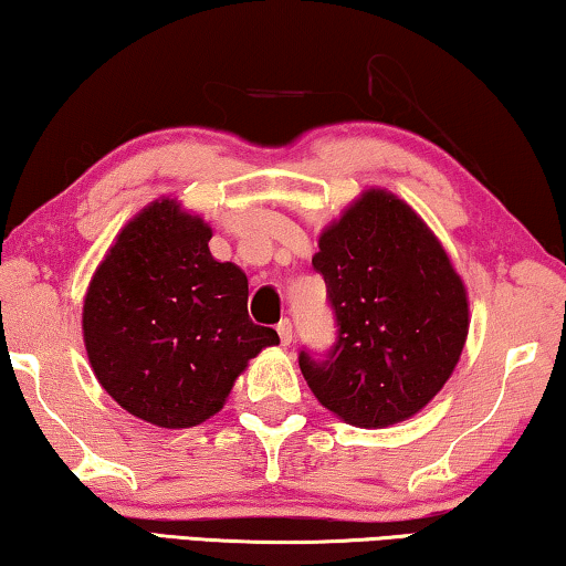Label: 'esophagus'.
Masks as SVG:
<instances>
[{
	"label": "esophagus",
	"mask_w": 566,
	"mask_h": 566,
	"mask_svg": "<svg viewBox=\"0 0 566 566\" xmlns=\"http://www.w3.org/2000/svg\"><path fill=\"white\" fill-rule=\"evenodd\" d=\"M275 332H277V336H281V344L283 346H291V342H293V326H291L289 318H283L281 324L275 326Z\"/></svg>",
	"instance_id": "1"
}]
</instances>
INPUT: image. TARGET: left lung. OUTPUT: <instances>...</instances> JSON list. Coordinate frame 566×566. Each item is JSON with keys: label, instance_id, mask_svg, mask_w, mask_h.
I'll return each instance as SVG.
<instances>
[{"label": "left lung", "instance_id": "1", "mask_svg": "<svg viewBox=\"0 0 566 566\" xmlns=\"http://www.w3.org/2000/svg\"><path fill=\"white\" fill-rule=\"evenodd\" d=\"M311 263L338 324L326 361L298 356L311 392L356 428L410 420L450 379L471 326L442 242L405 199L369 187L318 234Z\"/></svg>", "mask_w": 566, "mask_h": 566}]
</instances>
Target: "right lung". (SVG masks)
Listing matches in <instances>:
<instances>
[{
	"mask_svg": "<svg viewBox=\"0 0 566 566\" xmlns=\"http://www.w3.org/2000/svg\"><path fill=\"white\" fill-rule=\"evenodd\" d=\"M210 238V224L177 197L154 199L120 228L83 298L95 379L156 428L210 420L248 361L281 344L250 321L248 277L212 258Z\"/></svg>",
	"mask_w": 566,
	"mask_h": 566,
	"instance_id": "add662e5",
	"label": "right lung"
}]
</instances>
